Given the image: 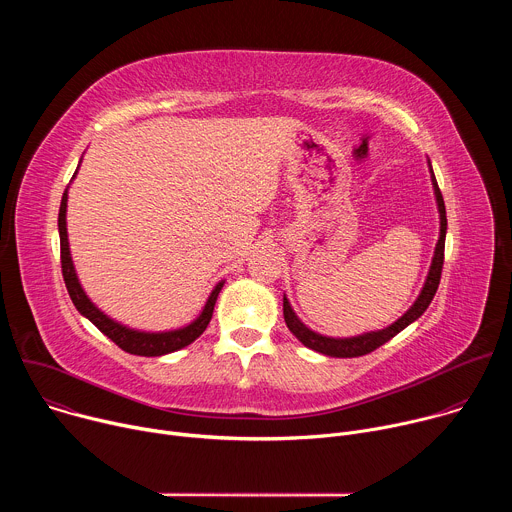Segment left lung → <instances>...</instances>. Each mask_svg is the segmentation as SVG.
Returning a JSON list of instances; mask_svg holds the SVG:
<instances>
[{"instance_id": "1", "label": "left lung", "mask_w": 512, "mask_h": 512, "mask_svg": "<svg viewBox=\"0 0 512 512\" xmlns=\"http://www.w3.org/2000/svg\"><path fill=\"white\" fill-rule=\"evenodd\" d=\"M431 168V164H429ZM431 182H433V192H435V200H437V210H440V239H437L435 245V253L431 259V267L425 279V285L421 289L419 298L415 300V304L389 328L379 330V332H369V334H362V336H354V338H328L322 334L312 332L310 328H306L298 316L291 310L287 298L283 296V318L285 324L289 328V332L294 334L304 346L322 352L326 356H336V358H354V356H362V354H369L373 350H377L379 346H383L385 342H389L393 336H397L401 330H405L411 322H415L431 304L437 285H440L442 279V267H444V249H446V231H448V218H446V204H444V196L440 192V186H437V180L433 176L431 170Z\"/></svg>"}]
</instances>
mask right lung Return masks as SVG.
<instances>
[{"label":"right lung","mask_w":512,"mask_h":512,"mask_svg":"<svg viewBox=\"0 0 512 512\" xmlns=\"http://www.w3.org/2000/svg\"><path fill=\"white\" fill-rule=\"evenodd\" d=\"M66 190L62 194V202H60V210H58V233H60V265H62V277L68 289V296L75 304V308L89 318L107 338H111L121 350L129 352V354H137V356H162L174 350H180L188 344H192L208 326L210 318H212V310L216 304L218 294H221L223 283H218L202 310V314L188 324L186 328L180 330H172V332H137L131 328H125L121 324H117L115 320L107 318L83 291L79 277L75 273V265H72L70 259V251H68V235H66Z\"/></svg>","instance_id":"obj_1"}]
</instances>
